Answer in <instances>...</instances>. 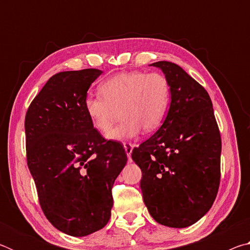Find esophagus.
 Returning a JSON list of instances; mask_svg holds the SVG:
<instances>
[{
    "instance_id": "obj_1",
    "label": "esophagus",
    "mask_w": 250,
    "mask_h": 250,
    "mask_svg": "<svg viewBox=\"0 0 250 250\" xmlns=\"http://www.w3.org/2000/svg\"><path fill=\"white\" fill-rule=\"evenodd\" d=\"M124 146H125V153H126V155H128V159H129V161H131V153H132L133 146L131 145V143H125Z\"/></svg>"
}]
</instances>
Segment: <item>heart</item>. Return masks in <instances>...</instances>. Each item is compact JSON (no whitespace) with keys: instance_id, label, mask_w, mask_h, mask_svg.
I'll list each match as a JSON object with an SVG mask.
<instances>
[{"instance_id":"1","label":"heart","mask_w":250,"mask_h":250,"mask_svg":"<svg viewBox=\"0 0 250 250\" xmlns=\"http://www.w3.org/2000/svg\"><path fill=\"white\" fill-rule=\"evenodd\" d=\"M101 96L88 95L83 108L90 124L101 134L111 130L121 112V124L107 137L124 141L159 128L167 115L171 87L166 76L159 73L125 71L113 76L99 86Z\"/></svg>"}]
</instances>
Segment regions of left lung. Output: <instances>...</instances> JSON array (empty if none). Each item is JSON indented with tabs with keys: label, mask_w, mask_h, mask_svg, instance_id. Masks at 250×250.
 <instances>
[{
	"label": "left lung",
	"mask_w": 250,
	"mask_h": 250,
	"mask_svg": "<svg viewBox=\"0 0 250 250\" xmlns=\"http://www.w3.org/2000/svg\"><path fill=\"white\" fill-rule=\"evenodd\" d=\"M171 87V104L160 129L132 151L151 216L184 228L209 210L221 181L222 141L207 91L179 65L156 62Z\"/></svg>",
	"instance_id": "8db88e82"
}]
</instances>
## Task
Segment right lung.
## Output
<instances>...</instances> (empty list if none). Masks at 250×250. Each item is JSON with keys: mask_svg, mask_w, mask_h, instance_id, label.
<instances>
[{"mask_svg": "<svg viewBox=\"0 0 250 250\" xmlns=\"http://www.w3.org/2000/svg\"><path fill=\"white\" fill-rule=\"evenodd\" d=\"M103 74L88 68L48 79L25 117L26 155L42 209L58 230L83 237L105 226L111 188L126 163L120 142L107 141L83 108Z\"/></svg>", "mask_w": 250, "mask_h": 250, "instance_id": "1", "label": "right lung"}]
</instances>
